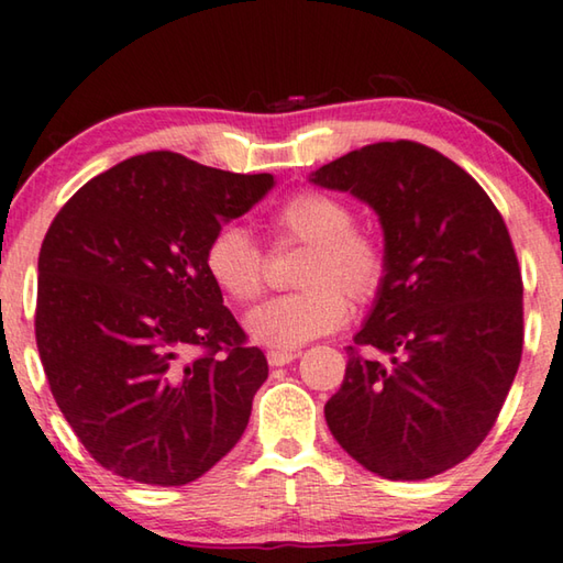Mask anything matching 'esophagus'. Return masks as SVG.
<instances>
[{
    "label": "esophagus",
    "instance_id": "obj_1",
    "mask_svg": "<svg viewBox=\"0 0 563 563\" xmlns=\"http://www.w3.org/2000/svg\"><path fill=\"white\" fill-rule=\"evenodd\" d=\"M299 354L297 352H269L266 354V358H269L272 366H284V364H291L294 358H297Z\"/></svg>",
    "mask_w": 563,
    "mask_h": 563
}]
</instances>
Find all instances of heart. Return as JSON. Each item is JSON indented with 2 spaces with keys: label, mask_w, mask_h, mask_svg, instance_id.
Returning a JSON list of instances; mask_svg holds the SVG:
<instances>
[{
  "label": "heart",
  "mask_w": 563,
  "mask_h": 563,
  "mask_svg": "<svg viewBox=\"0 0 563 563\" xmlns=\"http://www.w3.org/2000/svg\"><path fill=\"white\" fill-rule=\"evenodd\" d=\"M276 244H303L297 269L301 291L262 303L246 317L256 344L291 352L344 324L346 297L368 303L379 297L389 276L384 239L354 224V209L329 191L301 189L272 214ZM205 272L211 284L236 303L254 301L266 284V254L239 224L219 227L205 249Z\"/></svg>",
  "instance_id": "1"
}]
</instances>
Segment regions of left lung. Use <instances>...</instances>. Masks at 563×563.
Here are the masks:
<instances>
[{"label":"left lung","mask_w":563,"mask_h":563,"mask_svg":"<svg viewBox=\"0 0 563 563\" xmlns=\"http://www.w3.org/2000/svg\"><path fill=\"white\" fill-rule=\"evenodd\" d=\"M311 181L374 207L389 252L324 407L329 431L391 482L446 472L489 434L521 362L523 282L504 217L472 174L409 140L349 152Z\"/></svg>","instance_id":"obj_1"}]
</instances>
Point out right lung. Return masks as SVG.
<instances>
[{"label":"right lung","mask_w":563,"mask_h":563,"mask_svg":"<svg viewBox=\"0 0 563 563\" xmlns=\"http://www.w3.org/2000/svg\"><path fill=\"white\" fill-rule=\"evenodd\" d=\"M272 187V174L150 152L101 172L54 217L36 349L64 419L107 472L184 486L242 439L269 364L207 276L205 249Z\"/></svg>","instance_id":"1"}]
</instances>
